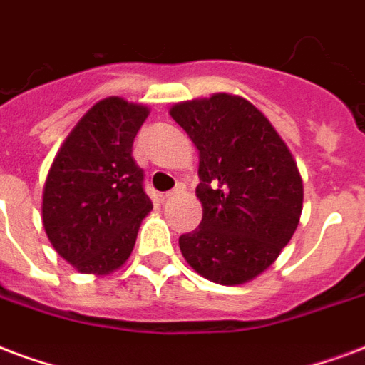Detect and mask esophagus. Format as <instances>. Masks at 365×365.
Listing matches in <instances>:
<instances>
[{"label": "esophagus", "instance_id": "1", "mask_svg": "<svg viewBox=\"0 0 365 365\" xmlns=\"http://www.w3.org/2000/svg\"><path fill=\"white\" fill-rule=\"evenodd\" d=\"M183 191H185V185H183V183H178L174 190L168 191V193H164V199H172V197L175 195H182Z\"/></svg>", "mask_w": 365, "mask_h": 365}]
</instances>
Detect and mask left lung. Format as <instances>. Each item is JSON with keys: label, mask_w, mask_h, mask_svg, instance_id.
Instances as JSON below:
<instances>
[{"label": "left lung", "mask_w": 365, "mask_h": 365, "mask_svg": "<svg viewBox=\"0 0 365 365\" xmlns=\"http://www.w3.org/2000/svg\"><path fill=\"white\" fill-rule=\"evenodd\" d=\"M199 148V228L180 236L183 257L224 286L255 279L298 228L304 187L290 150L247 100L215 94L170 110Z\"/></svg>", "instance_id": "obj_1"}]
</instances>
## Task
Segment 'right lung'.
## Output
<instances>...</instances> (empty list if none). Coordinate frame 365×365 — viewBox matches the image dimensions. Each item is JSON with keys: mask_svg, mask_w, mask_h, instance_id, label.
Wrapping results in <instances>:
<instances>
[{"mask_svg": "<svg viewBox=\"0 0 365 365\" xmlns=\"http://www.w3.org/2000/svg\"><path fill=\"white\" fill-rule=\"evenodd\" d=\"M147 115L145 106L100 100L53 158L42 197V222L56 251L81 272L108 274L120 269L133 251L141 220L153 209L143 168L131 155Z\"/></svg>", "mask_w": 365, "mask_h": 365, "instance_id": "right-lung-1", "label": "right lung"}]
</instances>
